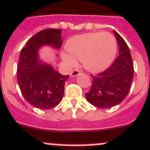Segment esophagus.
Segmentation results:
<instances>
[{
  "mask_svg": "<svg viewBox=\"0 0 150 150\" xmlns=\"http://www.w3.org/2000/svg\"><path fill=\"white\" fill-rule=\"evenodd\" d=\"M80 73H81V72H80V71H78V69H75V70H73L70 73V76L71 77H76V76H78V75H80Z\"/></svg>",
  "mask_w": 150,
  "mask_h": 150,
  "instance_id": "esophagus-1",
  "label": "esophagus"
}]
</instances>
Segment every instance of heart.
Segmentation results:
<instances>
[{
    "label": "heart",
    "instance_id": "obj_1",
    "mask_svg": "<svg viewBox=\"0 0 150 150\" xmlns=\"http://www.w3.org/2000/svg\"><path fill=\"white\" fill-rule=\"evenodd\" d=\"M66 48L68 53H61V58L68 67H75L78 60L82 61L86 70L99 72L112 63L117 43L114 36L109 33H88L71 38Z\"/></svg>",
    "mask_w": 150,
    "mask_h": 150
}]
</instances>
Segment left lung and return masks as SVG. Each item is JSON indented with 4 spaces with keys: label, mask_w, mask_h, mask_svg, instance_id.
<instances>
[{
    "label": "left lung",
    "mask_w": 150,
    "mask_h": 150,
    "mask_svg": "<svg viewBox=\"0 0 150 150\" xmlns=\"http://www.w3.org/2000/svg\"><path fill=\"white\" fill-rule=\"evenodd\" d=\"M118 43L119 55L107 70L92 76V84L86 98L98 108L119 104L127 96L134 74L133 62L125 40L113 31Z\"/></svg>",
    "instance_id": "8db88e82"
}]
</instances>
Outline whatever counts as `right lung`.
<instances>
[{
    "label": "right lung",
    "instance_id": "obj_1",
    "mask_svg": "<svg viewBox=\"0 0 150 150\" xmlns=\"http://www.w3.org/2000/svg\"><path fill=\"white\" fill-rule=\"evenodd\" d=\"M61 32L58 29L40 31L26 43L19 57L17 78L21 92L28 103L40 110L52 109L61 102L66 80L69 78L39 58V50L43 46L61 48Z\"/></svg>",
    "mask_w": 150,
    "mask_h": 150
}]
</instances>
